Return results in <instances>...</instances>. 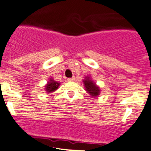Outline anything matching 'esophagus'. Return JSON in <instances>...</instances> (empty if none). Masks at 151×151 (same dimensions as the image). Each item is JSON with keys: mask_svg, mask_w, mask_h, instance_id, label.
I'll list each match as a JSON object with an SVG mask.
<instances>
[{"mask_svg": "<svg viewBox=\"0 0 151 151\" xmlns=\"http://www.w3.org/2000/svg\"><path fill=\"white\" fill-rule=\"evenodd\" d=\"M68 81H75V77H71V78H68Z\"/></svg>", "mask_w": 151, "mask_h": 151, "instance_id": "esophagus-1", "label": "esophagus"}]
</instances>
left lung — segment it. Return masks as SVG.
<instances>
[{
  "instance_id": "1",
  "label": "left lung",
  "mask_w": 151,
  "mask_h": 151,
  "mask_svg": "<svg viewBox=\"0 0 151 151\" xmlns=\"http://www.w3.org/2000/svg\"><path fill=\"white\" fill-rule=\"evenodd\" d=\"M83 82L84 87H85V90L87 92L88 94L92 98H96L99 96L101 93V90L99 88V86L92 81V79L89 76H86L84 80L83 81Z\"/></svg>"
}]
</instances>
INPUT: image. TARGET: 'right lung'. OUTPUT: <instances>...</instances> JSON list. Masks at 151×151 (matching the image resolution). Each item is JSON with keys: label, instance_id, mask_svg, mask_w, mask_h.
Returning a JSON list of instances; mask_svg holds the SVG:
<instances>
[{"label": "right lung", "instance_id": "obj_1", "mask_svg": "<svg viewBox=\"0 0 151 151\" xmlns=\"http://www.w3.org/2000/svg\"><path fill=\"white\" fill-rule=\"evenodd\" d=\"M60 86V83L57 82L53 78H50L49 79L48 82L45 85V91L47 93H52V92H55V90L58 89L59 86Z\"/></svg>", "mask_w": 151, "mask_h": 151}]
</instances>
